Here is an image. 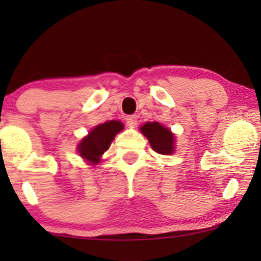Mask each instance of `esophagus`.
Returning a JSON list of instances; mask_svg holds the SVG:
<instances>
[{"instance_id":"34e87169","label":"esophagus","mask_w":261,"mask_h":261,"mask_svg":"<svg viewBox=\"0 0 261 261\" xmlns=\"http://www.w3.org/2000/svg\"><path fill=\"white\" fill-rule=\"evenodd\" d=\"M126 122L128 126L134 127L137 124V115H128L126 116Z\"/></svg>"}]
</instances>
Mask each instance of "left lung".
<instances>
[{
	"label": "left lung",
	"instance_id": "obj_1",
	"mask_svg": "<svg viewBox=\"0 0 261 261\" xmlns=\"http://www.w3.org/2000/svg\"><path fill=\"white\" fill-rule=\"evenodd\" d=\"M141 133L147 137L152 149L160 154H172L174 152V135L168 127L160 122H146L140 127Z\"/></svg>",
	"mask_w": 261,
	"mask_h": 261
}]
</instances>
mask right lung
<instances>
[{
  "mask_svg": "<svg viewBox=\"0 0 261 261\" xmlns=\"http://www.w3.org/2000/svg\"><path fill=\"white\" fill-rule=\"evenodd\" d=\"M122 128H124V124L116 120H110L97 125L79 143L77 151L80 155L92 166L98 164L100 162L101 154L109 148L114 137L116 136V134L120 133Z\"/></svg>",
  "mask_w": 261,
  "mask_h": 261,
  "instance_id": "add662e5",
  "label": "right lung"
}]
</instances>
